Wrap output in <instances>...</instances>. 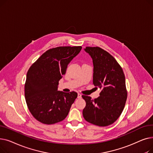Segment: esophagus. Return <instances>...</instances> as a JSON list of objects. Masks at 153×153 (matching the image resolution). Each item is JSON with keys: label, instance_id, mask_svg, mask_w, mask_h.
<instances>
[{"label": "esophagus", "instance_id": "1", "mask_svg": "<svg viewBox=\"0 0 153 153\" xmlns=\"http://www.w3.org/2000/svg\"><path fill=\"white\" fill-rule=\"evenodd\" d=\"M77 97L79 98V99H80V98H81L82 97V95L80 94V93H78V94H77Z\"/></svg>", "mask_w": 153, "mask_h": 153}]
</instances>
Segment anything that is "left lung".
<instances>
[{
    "label": "left lung",
    "instance_id": "8db88e82",
    "mask_svg": "<svg viewBox=\"0 0 153 153\" xmlns=\"http://www.w3.org/2000/svg\"><path fill=\"white\" fill-rule=\"evenodd\" d=\"M91 56L94 65L93 84L101 89L94 100L82 95L86 102L82 114L87 122L99 126L114 123L121 115L127 99L125 77L116 59L99 47L84 49Z\"/></svg>",
    "mask_w": 153,
    "mask_h": 153
}]
</instances>
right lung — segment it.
<instances>
[{
    "label": "right lung",
    "mask_w": 153,
    "mask_h": 153,
    "mask_svg": "<svg viewBox=\"0 0 153 153\" xmlns=\"http://www.w3.org/2000/svg\"><path fill=\"white\" fill-rule=\"evenodd\" d=\"M81 46H59L48 50L30 66L25 84V97L31 115L38 122L54 124L65 119L77 97L76 92L58 91L59 80Z\"/></svg>",
    "instance_id": "right-lung-1"
}]
</instances>
